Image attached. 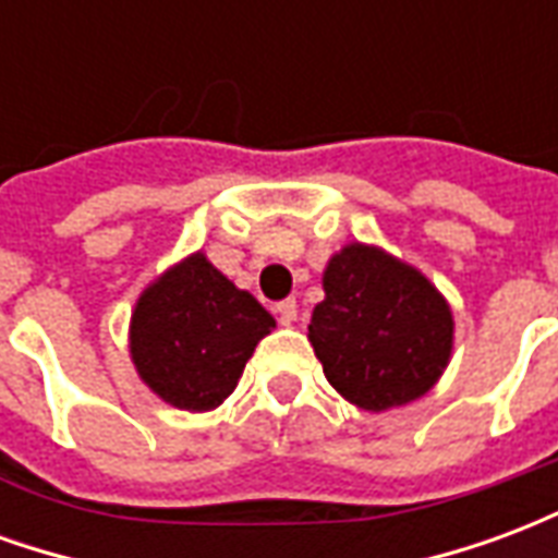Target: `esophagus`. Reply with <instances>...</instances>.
Returning <instances> with one entry per match:
<instances>
[{"instance_id": "obj_1", "label": "esophagus", "mask_w": 558, "mask_h": 558, "mask_svg": "<svg viewBox=\"0 0 558 558\" xmlns=\"http://www.w3.org/2000/svg\"><path fill=\"white\" fill-rule=\"evenodd\" d=\"M278 314H280V323H295V316H299V304H295V299H283V302L278 304Z\"/></svg>"}]
</instances>
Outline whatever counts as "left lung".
Segmentation results:
<instances>
[{
  "label": "left lung",
  "mask_w": 558,
  "mask_h": 558,
  "mask_svg": "<svg viewBox=\"0 0 558 558\" xmlns=\"http://www.w3.org/2000/svg\"><path fill=\"white\" fill-rule=\"evenodd\" d=\"M326 302L307 338L326 379L362 410L383 412L421 398L451 355V311L412 266L350 244L326 268Z\"/></svg>",
  "instance_id": "obj_1"
}]
</instances>
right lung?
<instances>
[{"mask_svg":"<svg viewBox=\"0 0 558 558\" xmlns=\"http://www.w3.org/2000/svg\"><path fill=\"white\" fill-rule=\"evenodd\" d=\"M275 319L203 254L151 283L131 319V355L146 386L179 410H215Z\"/></svg>","mask_w":558,"mask_h":558,"instance_id":"add662e5","label":"right lung"}]
</instances>
